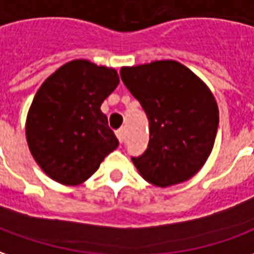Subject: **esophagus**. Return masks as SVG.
<instances>
[{
	"label": "esophagus",
	"mask_w": 254,
	"mask_h": 254,
	"mask_svg": "<svg viewBox=\"0 0 254 254\" xmlns=\"http://www.w3.org/2000/svg\"><path fill=\"white\" fill-rule=\"evenodd\" d=\"M116 136H118L120 143H126V129L123 127L116 131Z\"/></svg>",
	"instance_id": "1"
}]
</instances>
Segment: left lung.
I'll return each mask as SVG.
<instances>
[{
	"label": "left lung",
	"instance_id": "1",
	"mask_svg": "<svg viewBox=\"0 0 254 254\" xmlns=\"http://www.w3.org/2000/svg\"><path fill=\"white\" fill-rule=\"evenodd\" d=\"M120 77L149 119L147 149L131 158L139 175L162 188L190 180L214 147L219 125L214 94L176 61L122 67Z\"/></svg>",
	"mask_w": 254,
	"mask_h": 254
}]
</instances>
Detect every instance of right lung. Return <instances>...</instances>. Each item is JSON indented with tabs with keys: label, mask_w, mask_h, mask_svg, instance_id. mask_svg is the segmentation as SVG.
Wrapping results in <instances>:
<instances>
[{
	"label": "right lung",
	"mask_w": 254,
	"mask_h": 254,
	"mask_svg": "<svg viewBox=\"0 0 254 254\" xmlns=\"http://www.w3.org/2000/svg\"><path fill=\"white\" fill-rule=\"evenodd\" d=\"M119 85L118 71L75 59L44 81L27 116V142L38 165L64 186L88 180L119 140L101 104Z\"/></svg>",
	"instance_id": "add662e5"
}]
</instances>
